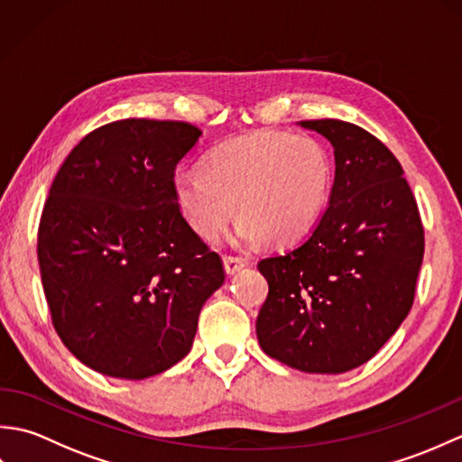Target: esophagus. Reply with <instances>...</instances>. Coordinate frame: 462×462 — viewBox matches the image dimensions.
<instances>
[{
	"mask_svg": "<svg viewBox=\"0 0 462 462\" xmlns=\"http://www.w3.org/2000/svg\"><path fill=\"white\" fill-rule=\"evenodd\" d=\"M248 262L242 260V258H236V256H226L224 258V270L228 276H234V273H238L242 268H246Z\"/></svg>",
	"mask_w": 462,
	"mask_h": 462,
	"instance_id": "1",
	"label": "esophagus"
}]
</instances>
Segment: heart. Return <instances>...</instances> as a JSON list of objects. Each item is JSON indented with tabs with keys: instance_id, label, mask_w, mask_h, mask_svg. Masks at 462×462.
<instances>
[{
	"instance_id": "1",
	"label": "heart",
	"mask_w": 462,
	"mask_h": 462,
	"mask_svg": "<svg viewBox=\"0 0 462 462\" xmlns=\"http://www.w3.org/2000/svg\"><path fill=\"white\" fill-rule=\"evenodd\" d=\"M331 184V156L316 136L256 131L216 144L202 172L176 174L172 196L206 242H218L238 212V242L290 244L318 224Z\"/></svg>"
}]
</instances>
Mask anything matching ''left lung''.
Wrapping results in <instances>:
<instances>
[{
	"mask_svg": "<svg viewBox=\"0 0 462 462\" xmlns=\"http://www.w3.org/2000/svg\"><path fill=\"white\" fill-rule=\"evenodd\" d=\"M336 154L329 206L306 238L258 262L268 298L263 353L306 373L369 361L413 306L425 232L403 169L385 144L337 119L301 121Z\"/></svg>",
	"mask_w": 462,
	"mask_h": 462,
	"instance_id": "8db88e82",
	"label": "left lung"
}]
</instances>
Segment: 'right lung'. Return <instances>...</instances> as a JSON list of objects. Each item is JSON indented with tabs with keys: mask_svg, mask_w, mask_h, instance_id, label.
I'll use <instances>...</instances> for the list:
<instances>
[{
	"mask_svg": "<svg viewBox=\"0 0 462 462\" xmlns=\"http://www.w3.org/2000/svg\"><path fill=\"white\" fill-rule=\"evenodd\" d=\"M202 131L125 119L69 152L43 206L37 258L59 337L87 367L146 379L190 351L224 283L222 260L172 196L174 169Z\"/></svg>",
	"mask_w": 462,
	"mask_h": 462,
	"instance_id": "right-lung-1",
	"label": "right lung"
}]
</instances>
